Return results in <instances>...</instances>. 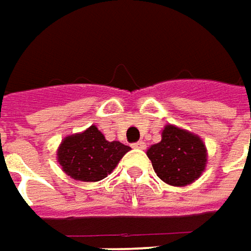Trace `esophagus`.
Masks as SVG:
<instances>
[{
    "mask_svg": "<svg viewBox=\"0 0 251 251\" xmlns=\"http://www.w3.org/2000/svg\"><path fill=\"white\" fill-rule=\"evenodd\" d=\"M132 148H134V149H145V142L138 141L135 144H132Z\"/></svg>",
    "mask_w": 251,
    "mask_h": 251,
    "instance_id": "1",
    "label": "esophagus"
}]
</instances>
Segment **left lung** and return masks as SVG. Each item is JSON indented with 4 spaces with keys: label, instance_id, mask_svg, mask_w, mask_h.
I'll list each match as a JSON object with an SVG mask.
<instances>
[{
    "label": "left lung",
    "instance_id": "1",
    "mask_svg": "<svg viewBox=\"0 0 251 251\" xmlns=\"http://www.w3.org/2000/svg\"><path fill=\"white\" fill-rule=\"evenodd\" d=\"M153 170L166 184L186 186L195 182L206 169L207 151L198 135L167 124L161 141L148 149Z\"/></svg>",
    "mask_w": 251,
    "mask_h": 251
}]
</instances>
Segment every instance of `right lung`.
Instances as JSON below:
<instances>
[{
    "mask_svg": "<svg viewBox=\"0 0 251 251\" xmlns=\"http://www.w3.org/2000/svg\"><path fill=\"white\" fill-rule=\"evenodd\" d=\"M129 146L119 141H106L95 126L80 134L69 135L59 145L56 157L62 170L73 179L97 182L110 174Z\"/></svg>",
    "mask_w": 251,
    "mask_h": 251,
    "instance_id": "add662e5",
    "label": "right lung"
}]
</instances>
